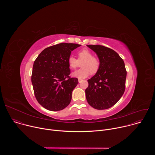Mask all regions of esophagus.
Here are the masks:
<instances>
[{
    "label": "esophagus",
    "instance_id": "obj_1",
    "mask_svg": "<svg viewBox=\"0 0 155 155\" xmlns=\"http://www.w3.org/2000/svg\"><path fill=\"white\" fill-rule=\"evenodd\" d=\"M82 81H83V80H81V79H78V82H79V83H81Z\"/></svg>",
    "mask_w": 155,
    "mask_h": 155
}]
</instances>
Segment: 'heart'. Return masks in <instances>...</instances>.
Wrapping results in <instances>:
<instances>
[{"mask_svg": "<svg viewBox=\"0 0 155 155\" xmlns=\"http://www.w3.org/2000/svg\"><path fill=\"white\" fill-rule=\"evenodd\" d=\"M80 63L82 68L72 73V76L78 78H84L90 74H96L100 69L99 60L93 56V53L87 49H83L78 52V59L71 56L68 58V65L72 69L79 67Z\"/></svg>", "mask_w": 155, "mask_h": 155, "instance_id": "b5f03b06", "label": "heart"}]
</instances>
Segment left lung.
Segmentation results:
<instances>
[{"label":"left lung","mask_w":155,"mask_h":155,"mask_svg":"<svg viewBox=\"0 0 155 155\" xmlns=\"http://www.w3.org/2000/svg\"><path fill=\"white\" fill-rule=\"evenodd\" d=\"M98 56L99 71L91 79L85 90L86 100L97 110L114 106L125 90L126 70L122 58L114 50L102 45H87Z\"/></svg>","instance_id":"left-lung-1"}]
</instances>
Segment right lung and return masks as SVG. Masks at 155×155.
<instances>
[{
	"label": "right lung",
	"instance_id": "right-lung-1",
	"mask_svg": "<svg viewBox=\"0 0 155 155\" xmlns=\"http://www.w3.org/2000/svg\"><path fill=\"white\" fill-rule=\"evenodd\" d=\"M80 46L76 43L57 44L43 50L35 60L31 81L35 98L43 107L59 111L69 105L78 81L69 77L68 58L72 51Z\"/></svg>",
	"mask_w": 155,
	"mask_h": 155
}]
</instances>
